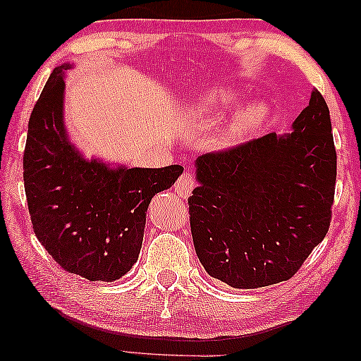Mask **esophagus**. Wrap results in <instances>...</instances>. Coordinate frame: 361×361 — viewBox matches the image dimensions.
Here are the masks:
<instances>
[{"label":"esophagus","instance_id":"esophagus-1","mask_svg":"<svg viewBox=\"0 0 361 361\" xmlns=\"http://www.w3.org/2000/svg\"><path fill=\"white\" fill-rule=\"evenodd\" d=\"M195 187V176L190 173V171H185L182 174L177 182L174 184V192L179 195L180 198H188Z\"/></svg>","mask_w":361,"mask_h":361}]
</instances>
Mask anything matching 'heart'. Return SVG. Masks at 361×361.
<instances>
[{
    "instance_id": "b5f03b06",
    "label": "heart",
    "mask_w": 361,
    "mask_h": 361,
    "mask_svg": "<svg viewBox=\"0 0 361 361\" xmlns=\"http://www.w3.org/2000/svg\"><path fill=\"white\" fill-rule=\"evenodd\" d=\"M233 102H236V94L227 90H219L208 94V97L203 100V107L208 111H217L226 107H230ZM267 110H265L264 104H251L247 107L241 109L236 114L232 121H230L227 129V142H235L246 134L252 133L261 123L265 120Z\"/></svg>"
}]
</instances>
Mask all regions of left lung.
I'll use <instances>...</instances> for the list:
<instances>
[{"label":"left lung","mask_w":361,"mask_h":361,"mask_svg":"<svg viewBox=\"0 0 361 361\" xmlns=\"http://www.w3.org/2000/svg\"><path fill=\"white\" fill-rule=\"evenodd\" d=\"M336 163L329 109L318 91L291 134L198 157L188 214L204 270L240 289L291 279L328 233Z\"/></svg>","instance_id":"obj_1"}]
</instances>
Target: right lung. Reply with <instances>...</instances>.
I'll list each match as a JSON object with an SVG mask.
<instances>
[{"label":"right lung","mask_w":361,"mask_h":361,"mask_svg":"<svg viewBox=\"0 0 361 361\" xmlns=\"http://www.w3.org/2000/svg\"><path fill=\"white\" fill-rule=\"evenodd\" d=\"M68 68H54L28 121V212L39 243L63 270L90 281H115L137 261L153 195L173 185L184 168H109L82 158L63 128Z\"/></svg>","instance_id":"right-lung-1"}]
</instances>
